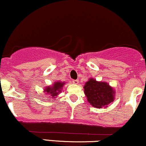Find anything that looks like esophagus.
I'll use <instances>...</instances> for the list:
<instances>
[{"label":"esophagus","mask_w":146,"mask_h":146,"mask_svg":"<svg viewBox=\"0 0 146 146\" xmlns=\"http://www.w3.org/2000/svg\"><path fill=\"white\" fill-rule=\"evenodd\" d=\"M78 82H79V80H73V83L75 84H78Z\"/></svg>","instance_id":"34e87169"}]
</instances>
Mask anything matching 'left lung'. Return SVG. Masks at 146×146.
Returning <instances> with one entry per match:
<instances>
[{
	"label": "left lung",
	"mask_w": 146,
	"mask_h": 146,
	"mask_svg": "<svg viewBox=\"0 0 146 146\" xmlns=\"http://www.w3.org/2000/svg\"><path fill=\"white\" fill-rule=\"evenodd\" d=\"M84 88L87 100L95 108H106L115 100V90L106 82L90 78Z\"/></svg>",
	"instance_id": "obj_1"
}]
</instances>
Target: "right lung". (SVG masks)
<instances>
[{"label":"right lung","instance_id":"obj_1","mask_svg":"<svg viewBox=\"0 0 146 146\" xmlns=\"http://www.w3.org/2000/svg\"><path fill=\"white\" fill-rule=\"evenodd\" d=\"M64 84V82H63L60 81L56 82L52 86L46 87L44 89V93H46V94L49 95V98H51V99L56 98L57 95L62 91Z\"/></svg>","mask_w":146,"mask_h":146}]
</instances>
